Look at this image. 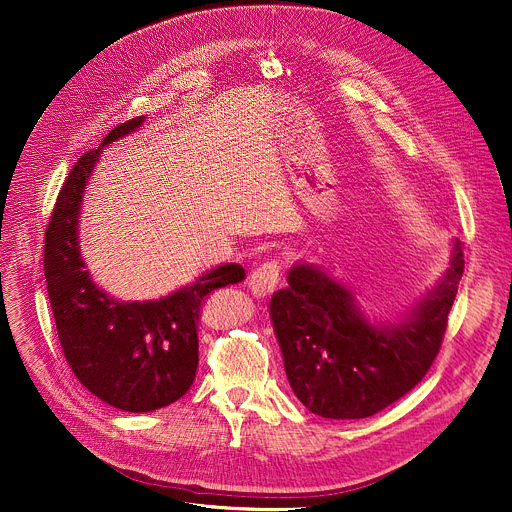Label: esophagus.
Here are the masks:
<instances>
[{
    "label": "esophagus",
    "instance_id": "esophagus-1",
    "mask_svg": "<svg viewBox=\"0 0 512 512\" xmlns=\"http://www.w3.org/2000/svg\"><path fill=\"white\" fill-rule=\"evenodd\" d=\"M282 276V261L280 259H270L261 263L257 270H253L249 278V288L255 294V297H267V294L274 292Z\"/></svg>",
    "mask_w": 512,
    "mask_h": 512
}]
</instances>
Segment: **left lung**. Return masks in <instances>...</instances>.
<instances>
[{
	"mask_svg": "<svg viewBox=\"0 0 512 512\" xmlns=\"http://www.w3.org/2000/svg\"><path fill=\"white\" fill-rule=\"evenodd\" d=\"M463 270L456 240L438 288L409 319L375 328L342 284L313 265H294L270 313L297 398L319 417L363 419L409 394L440 353Z\"/></svg>",
	"mask_w": 512,
	"mask_h": 512,
	"instance_id": "left-lung-1",
	"label": "left lung"
}]
</instances>
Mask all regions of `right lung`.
Segmentation results:
<instances>
[{
    "instance_id": "add662e5",
    "label": "right lung",
    "mask_w": 512,
    "mask_h": 512,
    "mask_svg": "<svg viewBox=\"0 0 512 512\" xmlns=\"http://www.w3.org/2000/svg\"><path fill=\"white\" fill-rule=\"evenodd\" d=\"M132 118L105 134L107 145L139 128ZM101 147L78 157L45 230L47 294L64 357L89 392L130 413L168 407L191 388L199 365V317L207 294L236 284L245 270L220 265L166 299L120 303L107 297L78 253V209Z\"/></svg>"
}]
</instances>
